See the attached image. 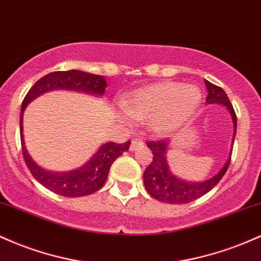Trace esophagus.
Masks as SVG:
<instances>
[{"instance_id":"34e87169","label":"esophagus","mask_w":261,"mask_h":261,"mask_svg":"<svg viewBox=\"0 0 261 261\" xmlns=\"http://www.w3.org/2000/svg\"><path fill=\"white\" fill-rule=\"evenodd\" d=\"M143 145H144V143H143L140 139H133V140H132V143H130L129 149L132 151H133V150H137V149L142 148Z\"/></svg>"}]
</instances>
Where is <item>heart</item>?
Segmentation results:
<instances>
[{"instance_id":"obj_1","label":"heart","mask_w":261,"mask_h":261,"mask_svg":"<svg viewBox=\"0 0 261 261\" xmlns=\"http://www.w3.org/2000/svg\"><path fill=\"white\" fill-rule=\"evenodd\" d=\"M201 102V91L194 85L158 83L137 90L124 101L123 119L146 121L149 129L165 136L191 118Z\"/></svg>"}]
</instances>
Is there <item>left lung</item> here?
<instances>
[{
  "instance_id": "left-lung-1",
  "label": "left lung",
  "mask_w": 261,
  "mask_h": 261,
  "mask_svg": "<svg viewBox=\"0 0 261 261\" xmlns=\"http://www.w3.org/2000/svg\"><path fill=\"white\" fill-rule=\"evenodd\" d=\"M207 87L208 95L206 97L207 103H219L223 105L229 111L230 116L233 119L234 125V134H233V143L234 137L237 133V116L234 112V108L228 98L227 93L223 91L219 86L211 84L210 81H204ZM146 145L153 153V160L149 164L148 168L145 169L144 175V186L148 194L154 197L155 200L166 202V203H189V202L197 200L201 196L206 195L211 191L217 184L221 181V178L224 176L228 166L230 164V156L224 164L223 168L218 172L216 176L208 178L207 181L202 182H190V181L181 180L175 176L169 169L168 162H166V150H168V142L165 139L154 140V142H146Z\"/></svg>"
}]
</instances>
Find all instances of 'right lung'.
Listing matches in <instances>:
<instances>
[{
    "instance_id": "right-lung-1",
    "label": "right lung",
    "mask_w": 261,
    "mask_h": 261,
    "mask_svg": "<svg viewBox=\"0 0 261 261\" xmlns=\"http://www.w3.org/2000/svg\"><path fill=\"white\" fill-rule=\"evenodd\" d=\"M107 83L105 77L99 75L89 74V72L79 71V70H69V71H54L43 76L31 87L20 108V144H22V153L27 168L33 175L34 178L44 187L50 191L65 197H81V196L91 195L101 189L106 182L110 168L113 162L129 149L130 142L106 143L98 149L91 159L81 168L72 170L69 172H50L38 166L34 160H32L24 146L23 139V112L32 99L38 97L44 92L51 90H74L91 95L102 96L106 91Z\"/></svg>"
}]
</instances>
